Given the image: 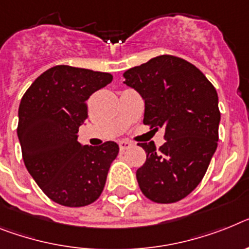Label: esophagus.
<instances>
[{
	"label": "esophagus",
	"mask_w": 249,
	"mask_h": 249,
	"mask_svg": "<svg viewBox=\"0 0 249 249\" xmlns=\"http://www.w3.org/2000/svg\"><path fill=\"white\" fill-rule=\"evenodd\" d=\"M131 147V143L128 141H120L119 142V148H120V150H125L128 149V148Z\"/></svg>",
	"instance_id": "obj_1"
}]
</instances>
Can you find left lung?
Wrapping results in <instances>:
<instances>
[{
	"label": "left lung",
	"instance_id": "8db88e82",
	"mask_svg": "<svg viewBox=\"0 0 249 249\" xmlns=\"http://www.w3.org/2000/svg\"><path fill=\"white\" fill-rule=\"evenodd\" d=\"M144 100V120L163 128L166 143H139L147 153L137 179L148 199L176 202L201 182L219 139L218 93L204 73L182 58L160 55L124 73Z\"/></svg>",
	"mask_w": 249,
	"mask_h": 249
}]
</instances>
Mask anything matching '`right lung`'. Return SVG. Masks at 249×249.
I'll return each instance as SVG.
<instances>
[{
  "instance_id": "right-lung-1",
  "label": "right lung",
  "mask_w": 249,
  "mask_h": 249,
  "mask_svg": "<svg viewBox=\"0 0 249 249\" xmlns=\"http://www.w3.org/2000/svg\"><path fill=\"white\" fill-rule=\"evenodd\" d=\"M111 81L110 73L55 66L22 96L18 137L24 163L44 194L60 205L78 208L99 199L118 156L115 142L92 147L77 141L87 119L86 101Z\"/></svg>"
}]
</instances>
